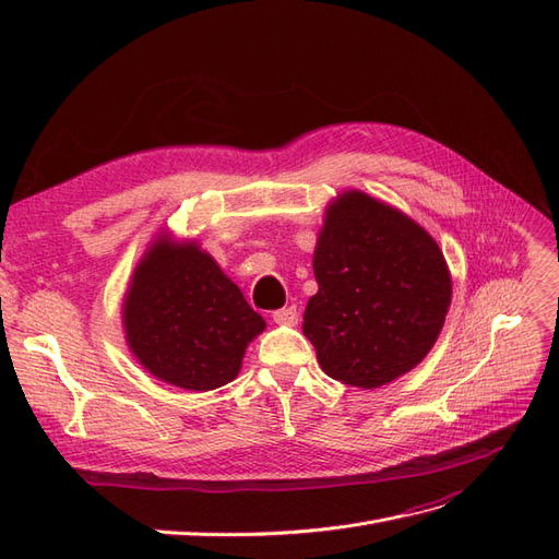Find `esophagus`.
<instances>
[{"mask_svg":"<svg viewBox=\"0 0 559 559\" xmlns=\"http://www.w3.org/2000/svg\"><path fill=\"white\" fill-rule=\"evenodd\" d=\"M273 321H275V324H282V326H294V324H298V310H296V306L275 310V312H273Z\"/></svg>","mask_w":559,"mask_h":559,"instance_id":"1","label":"esophagus"}]
</instances>
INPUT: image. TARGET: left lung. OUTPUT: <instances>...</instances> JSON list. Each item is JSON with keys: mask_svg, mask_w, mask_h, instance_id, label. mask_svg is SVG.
<instances>
[{"mask_svg": "<svg viewBox=\"0 0 559 559\" xmlns=\"http://www.w3.org/2000/svg\"><path fill=\"white\" fill-rule=\"evenodd\" d=\"M314 277L319 292L302 333L321 370L349 386H382L415 368L441 333L452 296L431 235L359 191L329 207Z\"/></svg>", "mask_w": 559, "mask_h": 559, "instance_id": "obj_1", "label": "left lung"}]
</instances>
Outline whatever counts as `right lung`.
Segmentation results:
<instances>
[{"mask_svg": "<svg viewBox=\"0 0 559 559\" xmlns=\"http://www.w3.org/2000/svg\"><path fill=\"white\" fill-rule=\"evenodd\" d=\"M123 321L148 373L191 392L235 380L247 345L265 329L210 253L165 240L134 270Z\"/></svg>", "mask_w": 559, "mask_h": 559, "instance_id": "obj_1", "label": "right lung"}]
</instances>
